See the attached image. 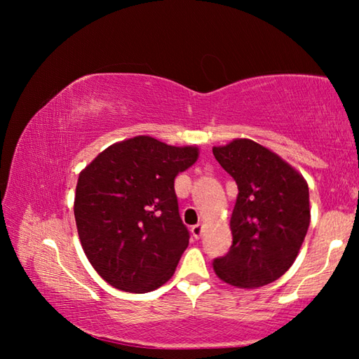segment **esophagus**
<instances>
[{"label": "esophagus", "instance_id": "1", "mask_svg": "<svg viewBox=\"0 0 359 359\" xmlns=\"http://www.w3.org/2000/svg\"><path fill=\"white\" fill-rule=\"evenodd\" d=\"M191 234H193L194 239L201 238V234H203V224H194V226H191Z\"/></svg>", "mask_w": 359, "mask_h": 359}]
</instances>
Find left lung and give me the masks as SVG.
Instances as JSON below:
<instances>
[{
  "mask_svg": "<svg viewBox=\"0 0 359 359\" xmlns=\"http://www.w3.org/2000/svg\"><path fill=\"white\" fill-rule=\"evenodd\" d=\"M212 151L239 190L229 222L233 245L214 259V271L233 287H264L290 269L306 238L311 224L307 182L252 139H234Z\"/></svg>",
  "mask_w": 359,
  "mask_h": 359,
  "instance_id": "8db88e82",
  "label": "left lung"
}]
</instances>
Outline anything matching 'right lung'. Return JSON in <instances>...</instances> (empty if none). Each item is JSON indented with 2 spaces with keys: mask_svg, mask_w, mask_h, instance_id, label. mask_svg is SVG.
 <instances>
[{
  "mask_svg": "<svg viewBox=\"0 0 359 359\" xmlns=\"http://www.w3.org/2000/svg\"><path fill=\"white\" fill-rule=\"evenodd\" d=\"M194 145L136 136L102 150L79 174L74 217L95 271L114 288L147 293L172 277L190 233L174 179L194 165Z\"/></svg>",
  "mask_w": 359,
  "mask_h": 359,
  "instance_id": "right-lung-1",
  "label": "right lung"
}]
</instances>
